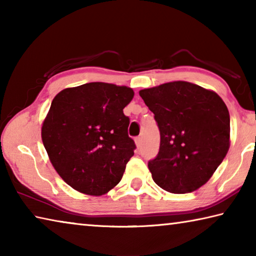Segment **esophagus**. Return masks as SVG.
Instances as JSON below:
<instances>
[{
    "instance_id": "1",
    "label": "esophagus",
    "mask_w": 256,
    "mask_h": 256,
    "mask_svg": "<svg viewBox=\"0 0 256 256\" xmlns=\"http://www.w3.org/2000/svg\"><path fill=\"white\" fill-rule=\"evenodd\" d=\"M136 144L138 146H141V144H142V138H141V136L136 138Z\"/></svg>"
}]
</instances>
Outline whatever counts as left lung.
Wrapping results in <instances>:
<instances>
[{
  "instance_id": "left-lung-1",
  "label": "left lung",
  "mask_w": 256,
  "mask_h": 256,
  "mask_svg": "<svg viewBox=\"0 0 256 256\" xmlns=\"http://www.w3.org/2000/svg\"><path fill=\"white\" fill-rule=\"evenodd\" d=\"M160 132L148 167L167 192H193L209 180L229 149L230 118L218 94L185 81L140 90Z\"/></svg>"
}]
</instances>
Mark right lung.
I'll return each mask as SVG.
<instances>
[{"label":"right lung","instance_id":"1","mask_svg":"<svg viewBox=\"0 0 256 256\" xmlns=\"http://www.w3.org/2000/svg\"><path fill=\"white\" fill-rule=\"evenodd\" d=\"M133 96L131 88L104 82L56 94L42 138L52 164L71 188L97 196L122 180L136 148L123 112Z\"/></svg>","mask_w":256,"mask_h":256}]
</instances>
